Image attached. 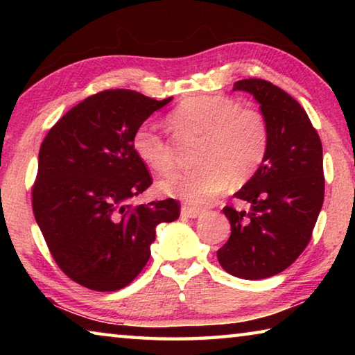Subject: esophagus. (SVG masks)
<instances>
[{
    "mask_svg": "<svg viewBox=\"0 0 355 355\" xmlns=\"http://www.w3.org/2000/svg\"><path fill=\"white\" fill-rule=\"evenodd\" d=\"M202 213H203V208H197V207H191V205L182 207V214L188 216V218H199Z\"/></svg>",
    "mask_w": 355,
    "mask_h": 355,
    "instance_id": "obj_1",
    "label": "esophagus"
}]
</instances>
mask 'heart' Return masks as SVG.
Masks as SVG:
<instances>
[{
	"label": "heart",
	"instance_id": "b5f03b06",
	"mask_svg": "<svg viewBox=\"0 0 355 355\" xmlns=\"http://www.w3.org/2000/svg\"><path fill=\"white\" fill-rule=\"evenodd\" d=\"M178 133L200 136L197 169L173 173L159 189L194 205L207 203L233 186L248 183L260 169L269 148V128L260 111L225 95H197L183 100L169 117ZM131 146L137 158L159 175L172 172L175 155L163 136L141 125Z\"/></svg>",
	"mask_w": 355,
	"mask_h": 355
}]
</instances>
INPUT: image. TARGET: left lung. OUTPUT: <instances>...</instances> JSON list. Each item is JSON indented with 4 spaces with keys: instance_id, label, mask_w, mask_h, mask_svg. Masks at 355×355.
Returning a JSON list of instances; mask_svg holds the SVG:
<instances>
[{
    "instance_id": "1",
    "label": "left lung",
    "mask_w": 355,
    "mask_h": 355,
    "mask_svg": "<svg viewBox=\"0 0 355 355\" xmlns=\"http://www.w3.org/2000/svg\"><path fill=\"white\" fill-rule=\"evenodd\" d=\"M233 89L260 103L269 148L260 169L235 194L250 203V211L222 208L232 235L218 260L228 274L258 280L285 271L310 243L324 202L322 146L304 107L272 83L249 78Z\"/></svg>"
}]
</instances>
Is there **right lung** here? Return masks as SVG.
<instances>
[{
	"label": "right lung",
	"instance_id": "1",
	"mask_svg": "<svg viewBox=\"0 0 355 355\" xmlns=\"http://www.w3.org/2000/svg\"><path fill=\"white\" fill-rule=\"evenodd\" d=\"M172 98L107 89L71 107L39 150L33 213L61 271L94 291H117L146 266L156 225L178 219L175 199L133 205L153 183L131 139Z\"/></svg>",
	"mask_w": 355,
	"mask_h": 355
}]
</instances>
